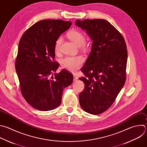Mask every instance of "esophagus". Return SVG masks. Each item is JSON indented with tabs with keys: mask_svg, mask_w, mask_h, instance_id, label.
I'll return each mask as SVG.
<instances>
[{
	"mask_svg": "<svg viewBox=\"0 0 147 147\" xmlns=\"http://www.w3.org/2000/svg\"><path fill=\"white\" fill-rule=\"evenodd\" d=\"M77 80H78V77H77L76 75L74 74V81H76Z\"/></svg>",
	"mask_w": 147,
	"mask_h": 147,
	"instance_id": "esophagus-1",
	"label": "esophagus"
}]
</instances>
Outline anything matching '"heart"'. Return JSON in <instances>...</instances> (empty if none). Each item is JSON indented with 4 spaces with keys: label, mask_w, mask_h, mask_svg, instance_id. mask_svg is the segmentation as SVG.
Instances as JSON below:
<instances>
[{
    "label": "heart",
    "mask_w": 147,
    "mask_h": 147,
    "mask_svg": "<svg viewBox=\"0 0 147 147\" xmlns=\"http://www.w3.org/2000/svg\"><path fill=\"white\" fill-rule=\"evenodd\" d=\"M68 37L77 46H81L85 42V37L79 31L73 30L68 33ZM62 37H59L55 43V51L58 53L62 42ZM84 62V58L81 56H69L63 58L61 60L62 67L71 72L76 71Z\"/></svg>",
    "instance_id": "1"
}]
</instances>
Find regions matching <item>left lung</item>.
I'll use <instances>...</instances> for the list:
<instances>
[{"label": "left lung", "mask_w": 147, "mask_h": 147, "mask_svg": "<svg viewBox=\"0 0 147 147\" xmlns=\"http://www.w3.org/2000/svg\"><path fill=\"white\" fill-rule=\"evenodd\" d=\"M76 26L86 31L92 40L90 53L79 79L85 84L79 94L81 108L97 115L113 105L126 81L127 51L122 34L105 20H76Z\"/></svg>", "instance_id": "obj_1"}]
</instances>
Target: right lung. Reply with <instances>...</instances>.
Returning <instances> with one entry per match:
<instances>
[{
	"mask_svg": "<svg viewBox=\"0 0 147 147\" xmlns=\"http://www.w3.org/2000/svg\"><path fill=\"white\" fill-rule=\"evenodd\" d=\"M71 25L60 20H41L29 28L20 41L16 70L21 91L27 103L38 110L57 108L63 89L73 81V75L65 69L53 74L59 67L53 61L55 41Z\"/></svg>",
	"mask_w": 147,
	"mask_h": 147,
	"instance_id": "obj_1",
	"label": "right lung"
}]
</instances>
